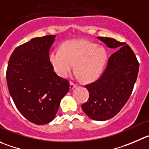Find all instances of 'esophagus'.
<instances>
[{"instance_id": "34e87169", "label": "esophagus", "mask_w": 149, "mask_h": 149, "mask_svg": "<svg viewBox=\"0 0 149 149\" xmlns=\"http://www.w3.org/2000/svg\"><path fill=\"white\" fill-rule=\"evenodd\" d=\"M69 85H70V86H69V88H70V90H72V89H73L74 88H75L76 86H77V84H75V83H74L73 82H70Z\"/></svg>"}]
</instances>
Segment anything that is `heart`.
<instances>
[{
	"instance_id": "heart-1",
	"label": "heart",
	"mask_w": 149,
	"mask_h": 149,
	"mask_svg": "<svg viewBox=\"0 0 149 149\" xmlns=\"http://www.w3.org/2000/svg\"><path fill=\"white\" fill-rule=\"evenodd\" d=\"M107 54L102 46L85 39L71 40L55 49L49 55V61L55 72L61 77L69 76L75 69L84 82H93L102 74Z\"/></svg>"
}]
</instances>
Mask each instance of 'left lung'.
Returning <instances> with one entry per match:
<instances>
[{
    "label": "left lung",
    "mask_w": 149,
    "mask_h": 149,
    "mask_svg": "<svg viewBox=\"0 0 149 149\" xmlns=\"http://www.w3.org/2000/svg\"><path fill=\"white\" fill-rule=\"evenodd\" d=\"M108 47L118 48L109 58L107 67L96 81L86 85L89 98L82 109L91 119L106 121L119 113L131 96L139 70V62L125 42L97 37Z\"/></svg>",
    "instance_id": "8db88e82"
}]
</instances>
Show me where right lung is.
Segmentation results:
<instances>
[{"label": "right lung", "instance_id": "add662e5", "mask_svg": "<svg viewBox=\"0 0 149 149\" xmlns=\"http://www.w3.org/2000/svg\"><path fill=\"white\" fill-rule=\"evenodd\" d=\"M55 39V35H47L19 45L7 66V85L17 108L37 125L54 119L61 100L69 90L68 80L57 75L49 61Z\"/></svg>", "mask_w": 149, "mask_h": 149}]
</instances>
